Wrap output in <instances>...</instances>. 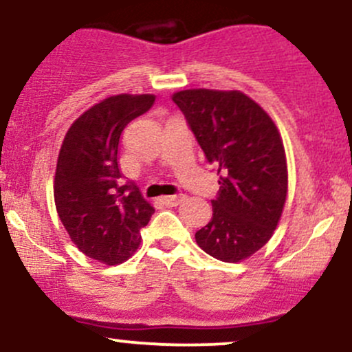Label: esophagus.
Wrapping results in <instances>:
<instances>
[{
	"label": "esophagus",
	"mask_w": 352,
	"mask_h": 352,
	"mask_svg": "<svg viewBox=\"0 0 352 352\" xmlns=\"http://www.w3.org/2000/svg\"><path fill=\"white\" fill-rule=\"evenodd\" d=\"M184 200L182 195H170V197H162L160 202L167 207H177Z\"/></svg>",
	"instance_id": "1"
}]
</instances>
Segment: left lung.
<instances>
[{
    "instance_id": "obj_1",
    "label": "left lung",
    "mask_w": 352,
    "mask_h": 352,
    "mask_svg": "<svg viewBox=\"0 0 352 352\" xmlns=\"http://www.w3.org/2000/svg\"><path fill=\"white\" fill-rule=\"evenodd\" d=\"M208 162L217 164L219 197L197 244L222 262H241L262 249L279 226L287 199V158L279 129L239 90L175 91Z\"/></svg>"
}]
</instances>
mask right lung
<instances>
[{
    "label": "right lung",
    "mask_w": 352,
    "mask_h": 352,
    "mask_svg": "<svg viewBox=\"0 0 352 352\" xmlns=\"http://www.w3.org/2000/svg\"><path fill=\"white\" fill-rule=\"evenodd\" d=\"M153 102L150 94L107 96L72 123L60 146L53 180L58 217L78 250L102 264L132 257L155 212L133 184L123 182L118 165L120 135Z\"/></svg>",
    "instance_id": "right-lung-1"
}]
</instances>
